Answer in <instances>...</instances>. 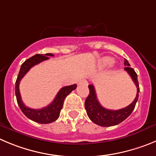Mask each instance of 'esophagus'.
<instances>
[{
    "instance_id": "1",
    "label": "esophagus",
    "mask_w": 156,
    "mask_h": 156,
    "mask_svg": "<svg viewBox=\"0 0 156 156\" xmlns=\"http://www.w3.org/2000/svg\"><path fill=\"white\" fill-rule=\"evenodd\" d=\"M80 85V84H84V85H87L88 84V83H87V81L86 80H80L79 82V83H78Z\"/></svg>"
}]
</instances>
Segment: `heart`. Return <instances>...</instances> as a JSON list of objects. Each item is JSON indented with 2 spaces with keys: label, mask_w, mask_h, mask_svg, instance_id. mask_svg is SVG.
Returning <instances> with one entry per match:
<instances>
[{
  "label": "heart",
  "mask_w": 156,
  "mask_h": 156,
  "mask_svg": "<svg viewBox=\"0 0 156 156\" xmlns=\"http://www.w3.org/2000/svg\"><path fill=\"white\" fill-rule=\"evenodd\" d=\"M114 60L113 58H111V57H104L100 62V65H101V67H106L108 66L111 65L113 63Z\"/></svg>",
  "instance_id": "obj_1"
}]
</instances>
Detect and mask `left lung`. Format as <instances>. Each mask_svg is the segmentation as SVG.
<instances>
[{
	"label": "left lung",
	"instance_id": "left-lung-1",
	"mask_svg": "<svg viewBox=\"0 0 156 156\" xmlns=\"http://www.w3.org/2000/svg\"><path fill=\"white\" fill-rule=\"evenodd\" d=\"M125 70L129 74L137 87L136 98L133 102L128 107L120 110H109L101 106L98 101L95 88L92 84L88 86L90 94L85 101V109L88 117L94 123L102 127H110L117 125L125 121L134 111L138 99L139 84L138 81V76L133 69L130 67V64L127 59H125Z\"/></svg>",
	"mask_w": 156,
	"mask_h": 156
}]
</instances>
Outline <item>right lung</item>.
<instances>
[{"mask_svg": "<svg viewBox=\"0 0 156 156\" xmlns=\"http://www.w3.org/2000/svg\"><path fill=\"white\" fill-rule=\"evenodd\" d=\"M53 54L51 53L44 54V55L36 54L31 58H28L21 65L18 78L16 80V83H15V95H16L17 102H18L20 109L27 118L40 124H49V123L56 121L59 117V114H60L61 109L62 108L65 98H66L67 95H69L76 88V84L67 86V87L61 88L60 90L56 94V97L53 100V101L48 104V106L42 109H32V108L25 106L22 102L19 91V83L21 79L29 71L31 67L40 63L42 61L48 59L49 58L48 56H53Z\"/></svg>", "mask_w": 156, "mask_h": 156, "instance_id": "1", "label": "right lung"}]
</instances>
